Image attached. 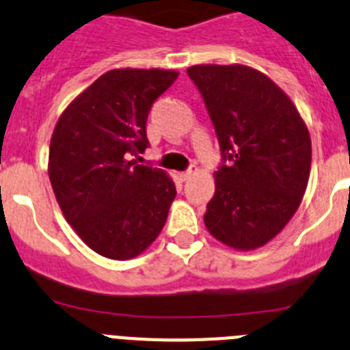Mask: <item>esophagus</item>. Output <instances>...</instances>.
<instances>
[{"instance_id": "34e87169", "label": "esophagus", "mask_w": 350, "mask_h": 350, "mask_svg": "<svg viewBox=\"0 0 350 350\" xmlns=\"http://www.w3.org/2000/svg\"><path fill=\"white\" fill-rule=\"evenodd\" d=\"M195 172H197V171H195V169H188V171L181 172V174H179V176H181V179H183V181H188V179H190L191 176L195 174Z\"/></svg>"}]
</instances>
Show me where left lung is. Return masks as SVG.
Segmentation results:
<instances>
[{"mask_svg": "<svg viewBox=\"0 0 350 350\" xmlns=\"http://www.w3.org/2000/svg\"><path fill=\"white\" fill-rule=\"evenodd\" d=\"M187 73L202 94L223 155L206 228L234 250H256L288 225L307 190L312 160L307 125L293 100L258 69L198 64Z\"/></svg>", "mask_w": 350, "mask_h": 350, "instance_id": "8db88e82", "label": "left lung"}]
</instances>
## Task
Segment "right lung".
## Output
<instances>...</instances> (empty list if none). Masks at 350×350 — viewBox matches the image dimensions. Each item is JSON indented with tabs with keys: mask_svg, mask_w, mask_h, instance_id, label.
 <instances>
[{
	"mask_svg": "<svg viewBox=\"0 0 350 350\" xmlns=\"http://www.w3.org/2000/svg\"><path fill=\"white\" fill-rule=\"evenodd\" d=\"M172 69H111L62 111L49 176L64 218L97 254L131 260L159 237L176 197L162 169L137 163L148 148L152 105L174 83Z\"/></svg>",
	"mask_w": 350,
	"mask_h": 350,
	"instance_id": "obj_1",
	"label": "right lung"
}]
</instances>
